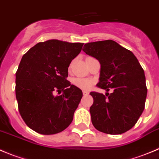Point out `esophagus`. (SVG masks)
<instances>
[{"mask_svg": "<svg viewBox=\"0 0 159 159\" xmlns=\"http://www.w3.org/2000/svg\"><path fill=\"white\" fill-rule=\"evenodd\" d=\"M83 96H87L89 95V92H87V91H83Z\"/></svg>", "mask_w": 159, "mask_h": 159, "instance_id": "obj_1", "label": "esophagus"}]
</instances>
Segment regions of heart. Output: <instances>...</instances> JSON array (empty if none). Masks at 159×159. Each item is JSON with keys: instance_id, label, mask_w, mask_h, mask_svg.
I'll list each match as a JSON object with an SVG mask.
<instances>
[{"instance_id": "b5f03b06", "label": "heart", "mask_w": 159, "mask_h": 159, "mask_svg": "<svg viewBox=\"0 0 159 159\" xmlns=\"http://www.w3.org/2000/svg\"><path fill=\"white\" fill-rule=\"evenodd\" d=\"M73 84L78 88L83 90H88L93 85L94 81L92 79L85 78H75L72 81Z\"/></svg>"}]
</instances>
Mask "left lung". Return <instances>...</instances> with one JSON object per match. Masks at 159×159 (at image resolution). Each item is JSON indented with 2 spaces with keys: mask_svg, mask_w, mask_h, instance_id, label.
<instances>
[{
  "mask_svg": "<svg viewBox=\"0 0 159 159\" xmlns=\"http://www.w3.org/2000/svg\"><path fill=\"white\" fill-rule=\"evenodd\" d=\"M83 51L101 63L97 87L111 93L91 92L89 108L94 128L109 135H119L135 126L145 108L147 89L144 70L129 50L111 39L89 43Z\"/></svg>",
  "mask_w": 159,
  "mask_h": 159,
  "instance_id": "obj_1",
  "label": "left lung"
}]
</instances>
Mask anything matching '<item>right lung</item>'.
I'll list each match as a JSON object with an SVG mask.
<instances>
[{
    "label": "right lung",
    "mask_w": 159,
    "mask_h": 159,
    "mask_svg": "<svg viewBox=\"0 0 159 159\" xmlns=\"http://www.w3.org/2000/svg\"><path fill=\"white\" fill-rule=\"evenodd\" d=\"M83 44L51 39L23 55L16 73V97L21 117L33 131L54 135L72 122L82 92L66 78Z\"/></svg>",
    "instance_id": "obj_1"
}]
</instances>
